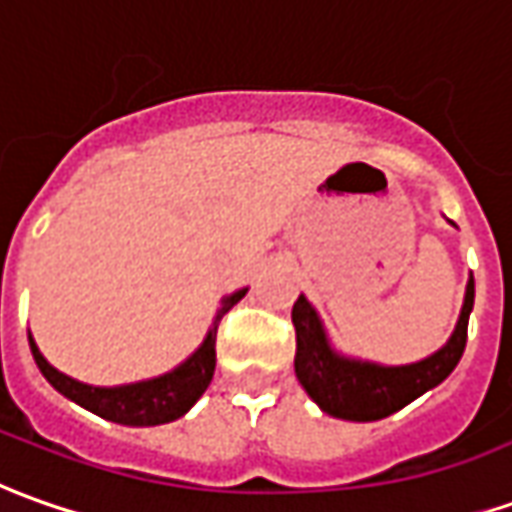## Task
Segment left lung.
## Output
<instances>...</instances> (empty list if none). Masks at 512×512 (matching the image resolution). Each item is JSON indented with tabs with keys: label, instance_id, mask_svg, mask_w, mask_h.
Instances as JSON below:
<instances>
[{
	"label": "left lung",
	"instance_id": "left-lung-1",
	"mask_svg": "<svg viewBox=\"0 0 512 512\" xmlns=\"http://www.w3.org/2000/svg\"><path fill=\"white\" fill-rule=\"evenodd\" d=\"M471 308H474V280H468L460 322L443 350L409 367H378V364H361L336 356L328 347L316 311L305 297H300L291 311V322L297 330L294 373L305 392L328 415L358 420V423L381 420L420 398L431 387H437L440 381H446L451 370L460 364L462 350L468 342Z\"/></svg>",
	"mask_w": 512,
	"mask_h": 512
}]
</instances>
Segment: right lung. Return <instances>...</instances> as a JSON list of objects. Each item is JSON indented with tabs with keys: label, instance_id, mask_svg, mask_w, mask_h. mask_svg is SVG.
Wrapping results in <instances>:
<instances>
[{
	"label": "right lung",
	"instance_id": "1",
	"mask_svg": "<svg viewBox=\"0 0 512 512\" xmlns=\"http://www.w3.org/2000/svg\"><path fill=\"white\" fill-rule=\"evenodd\" d=\"M246 291H235L227 297L224 308L215 316V325L207 333L204 344L198 347L193 356L184 361L182 367H176L173 373L154 378V381H142V384H131V387H89L81 381H72L64 373H58L55 367L47 364V358L38 353L33 336L30 339V350L36 358L41 375L50 381L52 387L69 401L81 403L83 409L95 412V415L123 423V426H159V423H170L176 417H182L193 403L204 395V389L210 387L212 373H215V333H218V322L227 314L232 305H238Z\"/></svg>",
	"mask_w": 512,
	"mask_h": 512
}]
</instances>
